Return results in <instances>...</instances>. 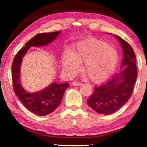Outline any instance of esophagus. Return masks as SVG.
I'll return each instance as SVG.
<instances>
[{
	"instance_id": "1",
	"label": "esophagus",
	"mask_w": 147,
	"mask_h": 147,
	"mask_svg": "<svg viewBox=\"0 0 147 147\" xmlns=\"http://www.w3.org/2000/svg\"><path fill=\"white\" fill-rule=\"evenodd\" d=\"M73 86H80L82 85V83L81 82H77V81H74L73 82V83H72Z\"/></svg>"
}]
</instances>
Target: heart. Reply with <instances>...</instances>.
I'll return each instance as SVG.
<instances>
[{
	"label": "heart",
	"instance_id": "1",
	"mask_svg": "<svg viewBox=\"0 0 147 147\" xmlns=\"http://www.w3.org/2000/svg\"><path fill=\"white\" fill-rule=\"evenodd\" d=\"M119 55L115 49L105 41L89 39L77 45L73 53H64L62 57L63 69L70 76L80 70V63L85 62L84 73L94 83L105 81L115 71Z\"/></svg>",
	"mask_w": 147,
	"mask_h": 147
}]
</instances>
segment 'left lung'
Masks as SVG:
<instances>
[{
	"label": "left lung",
	"instance_id": "8db88e82",
	"mask_svg": "<svg viewBox=\"0 0 147 147\" xmlns=\"http://www.w3.org/2000/svg\"><path fill=\"white\" fill-rule=\"evenodd\" d=\"M116 37L123 48L122 71L104 84L94 88L93 93L87 100L94 111L104 115L115 112L130 99L138 74L132 47L119 36Z\"/></svg>",
	"mask_w": 147,
	"mask_h": 147
}]
</instances>
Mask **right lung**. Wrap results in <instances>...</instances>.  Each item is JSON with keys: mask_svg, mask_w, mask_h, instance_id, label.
Returning <instances> with one entry per match:
<instances>
[{"mask_svg": "<svg viewBox=\"0 0 147 147\" xmlns=\"http://www.w3.org/2000/svg\"><path fill=\"white\" fill-rule=\"evenodd\" d=\"M60 32L61 31H58L36 35L27 42L25 46L19 50L12 63L11 76L15 93L26 108L39 116L49 115L58 108L69 84L54 83L41 91L34 93H28L20 83V66L23 57L30 47L49 44L55 39Z\"/></svg>", "mask_w": 147, "mask_h": 147, "instance_id": "add662e5", "label": "right lung"}]
</instances>
